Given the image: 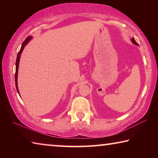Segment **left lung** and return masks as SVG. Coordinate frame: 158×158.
Returning a JSON list of instances; mask_svg holds the SVG:
<instances>
[{
    "instance_id": "8db88e82",
    "label": "left lung",
    "mask_w": 158,
    "mask_h": 158,
    "mask_svg": "<svg viewBox=\"0 0 158 158\" xmlns=\"http://www.w3.org/2000/svg\"><path fill=\"white\" fill-rule=\"evenodd\" d=\"M131 42H132L134 44H135V45H139L137 42L135 41V38H134V37H132V38L131 39Z\"/></svg>"
}]
</instances>
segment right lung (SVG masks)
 <instances>
[{"instance_id": "1", "label": "right lung", "mask_w": 158, "mask_h": 158, "mask_svg": "<svg viewBox=\"0 0 158 158\" xmlns=\"http://www.w3.org/2000/svg\"><path fill=\"white\" fill-rule=\"evenodd\" d=\"M33 38L32 36H28L27 38H26L24 42H23L22 44H21V47L19 52L18 54H17V60H16V72H15V84H16V89H17V90L19 94V91L18 89V84H17V77H18V69H19V60H20V58H21V53H22L23 49L26 47V45L27 44L29 41H31V40Z\"/></svg>"}]
</instances>
